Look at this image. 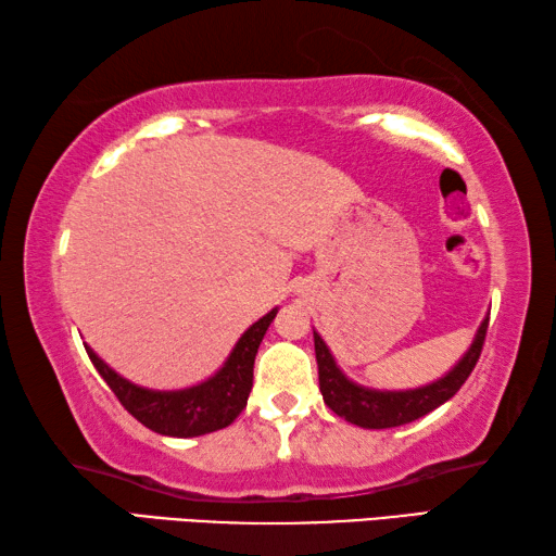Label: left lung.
I'll use <instances>...</instances> for the list:
<instances>
[{"label":"left lung","mask_w":556,"mask_h":556,"mask_svg":"<svg viewBox=\"0 0 556 556\" xmlns=\"http://www.w3.org/2000/svg\"><path fill=\"white\" fill-rule=\"evenodd\" d=\"M485 329H489V317L481 323L469 352L459 358V364L450 374L442 376L440 381L427 383L422 388H410V391H374V388H364L349 381L342 368L337 366L325 339L315 332L319 391H323L325 405H329V410L339 417H344L346 422L366 427V430H388V427H401L417 420V417H425L434 407L454 397L466 378L471 376L481 356Z\"/></svg>","instance_id":"8db88e82"}]
</instances>
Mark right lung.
<instances>
[{"mask_svg":"<svg viewBox=\"0 0 556 556\" xmlns=\"http://www.w3.org/2000/svg\"><path fill=\"white\" fill-rule=\"evenodd\" d=\"M276 313L278 307H273L241 334L217 374L182 391H149L136 386L112 371L90 346L85 344V349L112 393L141 425L165 437H200L229 427L247 407L253 386V362Z\"/></svg>","mask_w":556,"mask_h":556,"instance_id":"add662e5","label":"right lung"}]
</instances>
